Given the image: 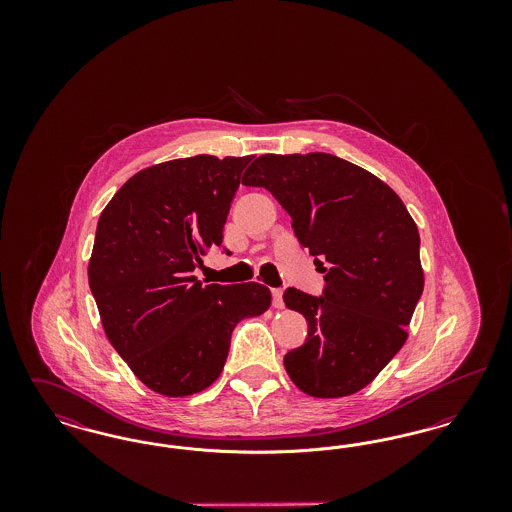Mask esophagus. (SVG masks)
<instances>
[{"label":"esophagus","mask_w":512,"mask_h":512,"mask_svg":"<svg viewBox=\"0 0 512 512\" xmlns=\"http://www.w3.org/2000/svg\"><path fill=\"white\" fill-rule=\"evenodd\" d=\"M272 305L276 307V309H282L284 307V299H282V290H272Z\"/></svg>","instance_id":"1"}]
</instances>
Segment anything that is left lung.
I'll list each match as a JSON object with an SVG mask.
<instances>
[{"mask_svg":"<svg viewBox=\"0 0 512 512\" xmlns=\"http://www.w3.org/2000/svg\"><path fill=\"white\" fill-rule=\"evenodd\" d=\"M242 184L276 197L326 274L322 295L284 292L286 307L309 324L305 343L284 357L293 384L322 399L363 390L403 347L424 290L420 236L405 203L330 153L261 155Z\"/></svg>","mask_w":512,"mask_h":512,"instance_id":"1","label":"left lung"}]
</instances>
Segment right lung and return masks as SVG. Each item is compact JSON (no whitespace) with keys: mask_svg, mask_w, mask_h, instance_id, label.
Here are the masks:
<instances>
[{"mask_svg":"<svg viewBox=\"0 0 512 512\" xmlns=\"http://www.w3.org/2000/svg\"><path fill=\"white\" fill-rule=\"evenodd\" d=\"M251 159L195 155L153 165L134 174L99 217L88 280L103 330L130 370L161 395L209 388L236 324L270 305L263 284L203 286L194 276L201 257L222 245Z\"/></svg>","mask_w":512,"mask_h":512,"instance_id":"1","label":"right lung"}]
</instances>
